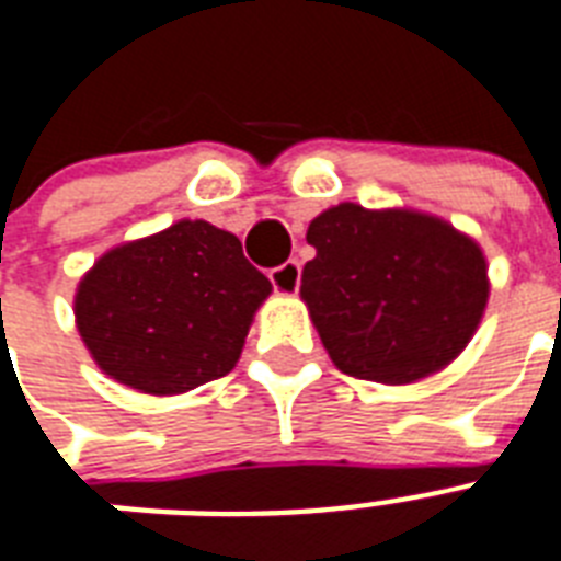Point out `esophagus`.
I'll return each instance as SVG.
<instances>
[{"instance_id": "obj_1", "label": "esophagus", "mask_w": 561, "mask_h": 561, "mask_svg": "<svg viewBox=\"0 0 561 561\" xmlns=\"http://www.w3.org/2000/svg\"><path fill=\"white\" fill-rule=\"evenodd\" d=\"M272 284L280 295H295L301 286V263L298 260H286L284 266L272 268Z\"/></svg>"}]
</instances>
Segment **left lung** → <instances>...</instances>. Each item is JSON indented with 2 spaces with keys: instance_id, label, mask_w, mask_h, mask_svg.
I'll use <instances>...</instances> for the list:
<instances>
[{
  "instance_id": "8db88e82",
  "label": "left lung",
  "mask_w": 561,
  "mask_h": 561,
  "mask_svg": "<svg viewBox=\"0 0 561 561\" xmlns=\"http://www.w3.org/2000/svg\"><path fill=\"white\" fill-rule=\"evenodd\" d=\"M307 242L316 257L301 301L345 375L419 383L450 366L483 321V249L433 213L342 202L310 221Z\"/></svg>"
}]
</instances>
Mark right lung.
I'll use <instances>...</instances> for the list:
<instances>
[{
    "instance_id": "add662e5",
    "label": "right lung",
    "mask_w": 561,
    "mask_h": 561,
    "mask_svg": "<svg viewBox=\"0 0 561 561\" xmlns=\"http://www.w3.org/2000/svg\"><path fill=\"white\" fill-rule=\"evenodd\" d=\"M268 295L231 231L181 219L104 251L78 280L72 310L104 375L163 398L228 375Z\"/></svg>"
}]
</instances>
